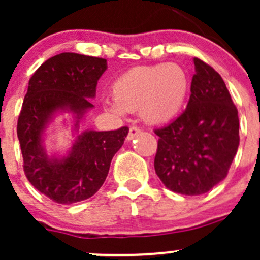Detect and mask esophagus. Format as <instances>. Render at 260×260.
<instances>
[{
	"instance_id": "obj_1",
	"label": "esophagus",
	"mask_w": 260,
	"mask_h": 260,
	"mask_svg": "<svg viewBox=\"0 0 260 260\" xmlns=\"http://www.w3.org/2000/svg\"><path fill=\"white\" fill-rule=\"evenodd\" d=\"M141 133V129L138 127H136V125H133V127L129 128V132H128V136H127V140L128 141H132L133 138L137 137L138 135Z\"/></svg>"
}]
</instances>
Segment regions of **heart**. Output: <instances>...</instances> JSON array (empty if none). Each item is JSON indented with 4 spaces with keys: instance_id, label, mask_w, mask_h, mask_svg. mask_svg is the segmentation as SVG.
Segmentation results:
<instances>
[{
    "instance_id": "1",
    "label": "heart",
    "mask_w": 260,
    "mask_h": 260,
    "mask_svg": "<svg viewBox=\"0 0 260 260\" xmlns=\"http://www.w3.org/2000/svg\"><path fill=\"white\" fill-rule=\"evenodd\" d=\"M188 89L190 79L180 65L136 67L113 81V101L106 99L104 107L117 117L138 111L148 124H166L182 111Z\"/></svg>"
}]
</instances>
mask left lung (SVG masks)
<instances>
[{"instance_id":"left-lung-1","label":"left lung","mask_w":260,"mask_h":260,"mask_svg":"<svg viewBox=\"0 0 260 260\" xmlns=\"http://www.w3.org/2000/svg\"><path fill=\"white\" fill-rule=\"evenodd\" d=\"M195 74L185 112L154 133L157 176L181 195H201L226 177L239 147V118L219 73L193 57Z\"/></svg>"}]
</instances>
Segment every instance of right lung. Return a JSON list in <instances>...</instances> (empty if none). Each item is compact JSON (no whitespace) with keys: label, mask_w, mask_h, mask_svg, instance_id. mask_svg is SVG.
Returning a JSON list of instances; mask_svg holds the SVG:
<instances>
[{"label":"right lung","mask_w":260,"mask_h":260,"mask_svg":"<svg viewBox=\"0 0 260 260\" xmlns=\"http://www.w3.org/2000/svg\"><path fill=\"white\" fill-rule=\"evenodd\" d=\"M108 65L102 57L62 52L46 60L31 77L17 122L23 171L31 185L57 204L91 198L108 176L113 156L123 146L128 127L79 132L93 108L96 84ZM70 113L76 140L64 156L47 154L46 128L56 115Z\"/></svg>","instance_id":"1"}]
</instances>
